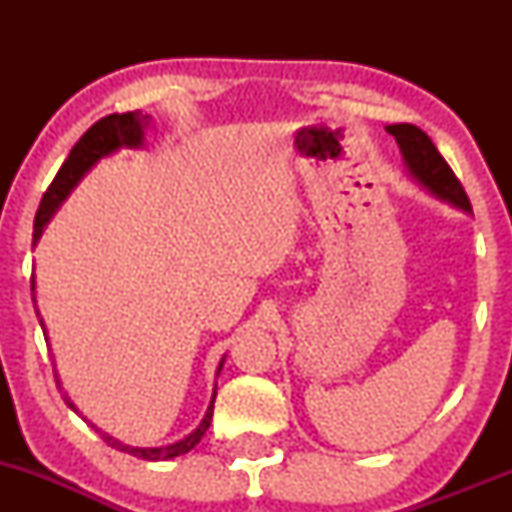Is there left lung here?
<instances>
[{"label": "left lung", "instance_id": "left-lung-1", "mask_svg": "<svg viewBox=\"0 0 512 512\" xmlns=\"http://www.w3.org/2000/svg\"><path fill=\"white\" fill-rule=\"evenodd\" d=\"M385 129L387 134L395 137L411 178L419 182V185H424L431 195L472 214V204H469L462 182L455 178L452 168L445 163V158L440 156L436 144L431 142V137H428L424 129L409 125V122H399V125H390Z\"/></svg>", "mask_w": 512, "mask_h": 512}]
</instances>
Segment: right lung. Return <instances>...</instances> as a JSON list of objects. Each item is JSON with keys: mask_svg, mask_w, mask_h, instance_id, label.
Here are the masks:
<instances>
[{"mask_svg": "<svg viewBox=\"0 0 512 512\" xmlns=\"http://www.w3.org/2000/svg\"><path fill=\"white\" fill-rule=\"evenodd\" d=\"M149 122H151L149 115H144L142 110H134V113L108 115V117H103V120H98L91 129H86L84 137L74 144V149L69 151L67 161H64L62 168L57 170L55 180L50 182L48 192H45L43 199H40L38 214H35V223H33V245L38 243L40 236H43L45 226H48L52 214L60 209V204L69 197V192L79 185V180L84 178L88 170L96 166L103 156L115 154V151L122 149V146H129V149H139V146H144V132H146V125H149ZM31 291H35V279L31 281ZM33 303H35V298H33ZM40 325H43V320H40ZM43 334H48L45 332V325H43ZM221 368H223V358H221L219 370H216V373H221ZM55 380H57V387L62 390V383H60V378H57V373H55ZM214 399H216V390H214V395H211V404H209L207 414H204L202 424H199L195 431L190 433V436H185L173 445H163V448H132V445L120 443V440H115L113 436H108V433H103V431H101V436L105 443L110 445V448H115L120 452H129V455L142 457V460H149V462L170 460V457H178V455H185V452H190L199 443V440H202V436L207 433V428L211 424V416H214ZM64 402H67L69 409H74L76 414H79V409L74 407V402L67 395H64Z\"/></svg>", "mask_w": 512, "mask_h": 512, "instance_id": "add662e5", "label": "right lung"}]
</instances>
